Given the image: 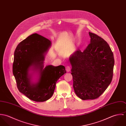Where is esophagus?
Returning a JSON list of instances; mask_svg holds the SVG:
<instances>
[{
	"instance_id": "1",
	"label": "esophagus",
	"mask_w": 126,
	"mask_h": 126,
	"mask_svg": "<svg viewBox=\"0 0 126 126\" xmlns=\"http://www.w3.org/2000/svg\"><path fill=\"white\" fill-rule=\"evenodd\" d=\"M65 69L67 72H69L70 70V67L69 66H67L65 67Z\"/></svg>"
}]
</instances>
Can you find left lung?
Here are the masks:
<instances>
[{
    "label": "left lung",
    "instance_id": "8db88e82",
    "mask_svg": "<svg viewBox=\"0 0 126 126\" xmlns=\"http://www.w3.org/2000/svg\"><path fill=\"white\" fill-rule=\"evenodd\" d=\"M90 43L81 52L78 49L69 58L73 88L82 100L98 98L110 83L114 60L108 43L97 35L89 32Z\"/></svg>",
    "mask_w": 126,
    "mask_h": 126
}]
</instances>
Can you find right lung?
<instances>
[{"mask_svg":"<svg viewBox=\"0 0 126 126\" xmlns=\"http://www.w3.org/2000/svg\"><path fill=\"white\" fill-rule=\"evenodd\" d=\"M51 44L48 39L34 33L20 42L15 51L13 72L18 90L36 102L49 99L54 93L57 80L66 73L65 67L61 65H49L44 68L45 56ZM31 70L39 74L35 83L31 81Z\"/></svg>","mask_w":126,"mask_h":126,"instance_id":"add662e5","label":"right lung"}]
</instances>
